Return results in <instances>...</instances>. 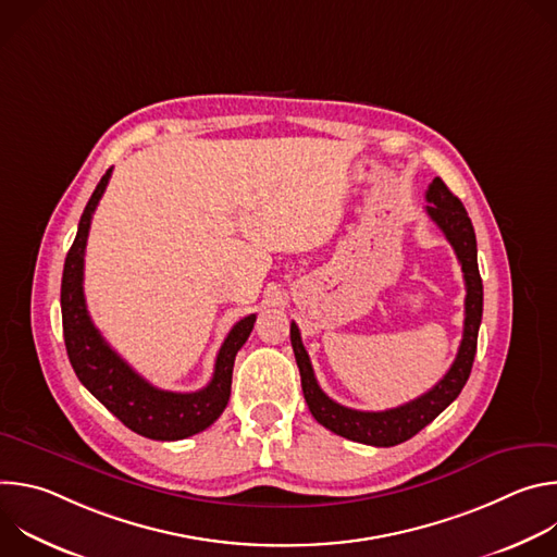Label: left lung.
I'll list each match as a JSON object with an SVG mask.
<instances>
[{
  "label": "left lung",
  "instance_id": "left-lung-1",
  "mask_svg": "<svg viewBox=\"0 0 557 557\" xmlns=\"http://www.w3.org/2000/svg\"><path fill=\"white\" fill-rule=\"evenodd\" d=\"M425 200L430 202L425 207L428 215L445 233L447 243L456 251V258L460 262L462 277H465V288H467L465 326H462L458 355L451 368L447 370V374L430 392L421 394L419 399L406 406L383 410V412H361V410L339 406L320 387V383H317L310 366V357L301 344L299 329L295 322L290 324V344H293L295 361L301 376L304 399L308 404L310 414L326 430L355 443L392 447L412 438L456 399L471 372L475 344H479V329L483 320V280L479 273L475 233L462 202L447 189V185L441 178L432 181V185L425 191Z\"/></svg>",
  "mask_w": 557,
  "mask_h": 557
}]
</instances>
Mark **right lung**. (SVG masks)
<instances>
[{"instance_id":"add662e5","label":"right lung","mask_w":557,"mask_h":557,"mask_svg":"<svg viewBox=\"0 0 557 557\" xmlns=\"http://www.w3.org/2000/svg\"><path fill=\"white\" fill-rule=\"evenodd\" d=\"M112 170L106 172L88 200L74 243L65 256L61 277L63 339L70 363L97 399L132 432L153 441H181L207 430L226 408L231 374L237 350L249 339L256 314L245 317L226 335L215 357L211 381L198 392H168L145 381L101 337L90 320L84 297V256L92 213L108 187Z\"/></svg>"}]
</instances>
